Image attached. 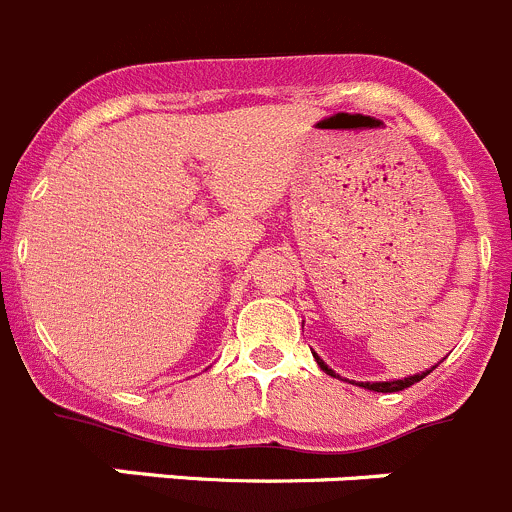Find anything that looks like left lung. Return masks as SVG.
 Returning a JSON list of instances; mask_svg holds the SVG:
<instances>
[{
  "mask_svg": "<svg viewBox=\"0 0 512 512\" xmlns=\"http://www.w3.org/2000/svg\"><path fill=\"white\" fill-rule=\"evenodd\" d=\"M314 359H316V364H319L321 369H324L326 374H332V377H339L337 372H334L332 367H329V364H324V359H319L314 354ZM437 367V364H435ZM432 367V369H435ZM432 369H425V372H420V374H412V377H405V379H389V382H357L359 387H364V389H372V392H399V389H407V387H412V384L415 382H420V379H425L427 374L432 372Z\"/></svg>",
  "mask_w": 512,
  "mask_h": 512,
  "instance_id": "obj_1",
  "label": "left lung"
}]
</instances>
